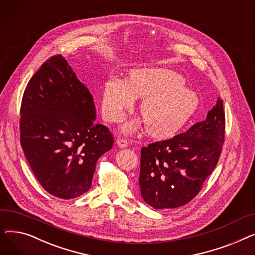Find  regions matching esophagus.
Instances as JSON below:
<instances>
[{
	"instance_id": "34e87169",
	"label": "esophagus",
	"mask_w": 255,
	"mask_h": 255,
	"mask_svg": "<svg viewBox=\"0 0 255 255\" xmlns=\"http://www.w3.org/2000/svg\"><path fill=\"white\" fill-rule=\"evenodd\" d=\"M117 143H118L120 148H122V149H125L129 145V141L127 139H123V138H119L117 140Z\"/></svg>"
}]
</instances>
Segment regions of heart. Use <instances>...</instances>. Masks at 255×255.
Segmentation results:
<instances>
[{
    "instance_id": "heart-1",
    "label": "heart",
    "mask_w": 255,
    "mask_h": 255,
    "mask_svg": "<svg viewBox=\"0 0 255 255\" xmlns=\"http://www.w3.org/2000/svg\"><path fill=\"white\" fill-rule=\"evenodd\" d=\"M182 75L168 69L142 68L130 72L125 80L110 76L102 90L101 109L110 122H119L136 97H142L139 113L149 134L168 137L188 121L198 106L196 94L184 86ZM134 123L124 130L134 128Z\"/></svg>"
}]
</instances>
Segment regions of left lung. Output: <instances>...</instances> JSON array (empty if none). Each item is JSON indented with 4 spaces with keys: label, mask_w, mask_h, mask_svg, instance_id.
<instances>
[{
    "label": "left lung",
    "mask_w": 255,
    "mask_h": 255,
    "mask_svg": "<svg viewBox=\"0 0 255 255\" xmlns=\"http://www.w3.org/2000/svg\"><path fill=\"white\" fill-rule=\"evenodd\" d=\"M225 133L223 102L218 98L205 121L170 139L141 149L139 187L154 209H173L189 203L215 169Z\"/></svg>",
    "instance_id": "1"
}]
</instances>
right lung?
I'll use <instances>...</instances> for the list:
<instances>
[{
    "label": "right lung",
    "instance_id": "obj_1",
    "mask_svg": "<svg viewBox=\"0 0 255 255\" xmlns=\"http://www.w3.org/2000/svg\"><path fill=\"white\" fill-rule=\"evenodd\" d=\"M95 120L92 94L65 58L43 63L22 96L20 143L48 193L70 199L91 188L97 160L114 144L109 128Z\"/></svg>",
    "mask_w": 255,
    "mask_h": 255
}]
</instances>
